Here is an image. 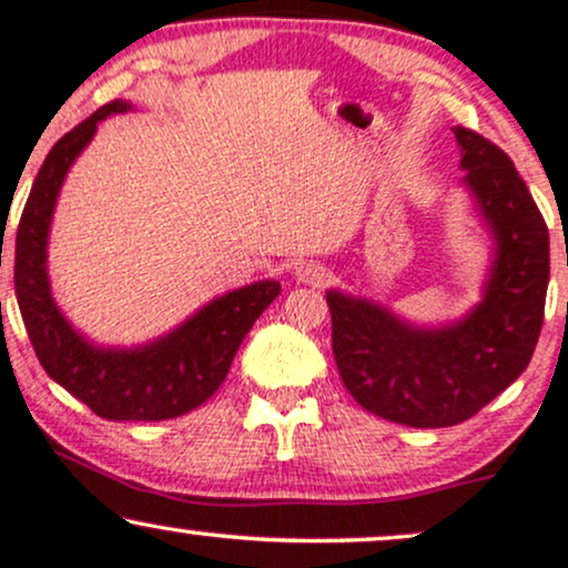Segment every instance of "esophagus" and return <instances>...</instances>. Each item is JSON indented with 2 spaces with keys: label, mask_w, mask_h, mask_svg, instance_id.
<instances>
[{
  "label": "esophagus",
  "mask_w": 568,
  "mask_h": 568,
  "mask_svg": "<svg viewBox=\"0 0 568 568\" xmlns=\"http://www.w3.org/2000/svg\"><path fill=\"white\" fill-rule=\"evenodd\" d=\"M296 280L306 285H325L328 283V270L317 262H304L296 266Z\"/></svg>",
  "instance_id": "obj_1"
}]
</instances>
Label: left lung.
Listing matches in <instances>:
<instances>
[{
    "instance_id": "8db88e82",
    "label": "left lung",
    "mask_w": 568,
    "mask_h": 568,
    "mask_svg": "<svg viewBox=\"0 0 568 568\" xmlns=\"http://www.w3.org/2000/svg\"><path fill=\"white\" fill-rule=\"evenodd\" d=\"M462 171L494 237L484 302L462 321L419 328L368 298L325 293L344 387L371 414L406 427L470 419L529 366L550 280L547 224L513 160L454 128Z\"/></svg>"
}]
</instances>
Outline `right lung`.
Segmentation results:
<instances>
[{
	"label": "right lung",
	"instance_id": "right-lung-1",
	"mask_svg": "<svg viewBox=\"0 0 568 568\" xmlns=\"http://www.w3.org/2000/svg\"><path fill=\"white\" fill-rule=\"evenodd\" d=\"M122 112H130L128 101L106 103L44 158L16 234V296L31 347L50 379L101 419L162 422L189 414L216 393L251 325L277 298L280 283L258 280L224 293L143 347H95L71 328L50 293V221L71 162L93 139L98 122Z\"/></svg>",
	"mask_w": 568,
	"mask_h": 568
}]
</instances>
